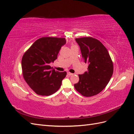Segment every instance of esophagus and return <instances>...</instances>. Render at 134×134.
<instances>
[{"mask_svg":"<svg viewBox=\"0 0 134 134\" xmlns=\"http://www.w3.org/2000/svg\"><path fill=\"white\" fill-rule=\"evenodd\" d=\"M68 75H69V76H71V75H73V74H72V73H71V72H68Z\"/></svg>","mask_w":134,"mask_h":134,"instance_id":"1","label":"esophagus"}]
</instances>
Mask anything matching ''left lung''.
Returning <instances> with one entry per match:
<instances>
[{
    "mask_svg": "<svg viewBox=\"0 0 134 134\" xmlns=\"http://www.w3.org/2000/svg\"><path fill=\"white\" fill-rule=\"evenodd\" d=\"M80 48L88 70L79 74L74 84L75 90L85 97L98 94L106 87L113 74V63L106 48L99 40L92 37L75 38Z\"/></svg>",
    "mask_w": 134,
    "mask_h": 134,
    "instance_id": "8db88e82",
    "label": "left lung"
}]
</instances>
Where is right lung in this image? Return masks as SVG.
Wrapping results in <instances>:
<instances>
[{"label":"right lung","instance_id":"obj_1","mask_svg":"<svg viewBox=\"0 0 134 134\" xmlns=\"http://www.w3.org/2000/svg\"><path fill=\"white\" fill-rule=\"evenodd\" d=\"M65 38L44 37L32 44L22 59L23 78L36 94L50 96L60 88L66 72L52 69L50 64L57 59Z\"/></svg>","mask_w":134,"mask_h":134}]
</instances>
